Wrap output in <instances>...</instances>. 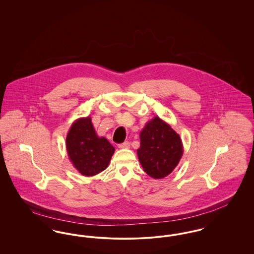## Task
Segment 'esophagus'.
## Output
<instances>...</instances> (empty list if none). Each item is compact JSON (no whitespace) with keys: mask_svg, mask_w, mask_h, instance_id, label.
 Here are the masks:
<instances>
[{"mask_svg":"<svg viewBox=\"0 0 254 254\" xmlns=\"http://www.w3.org/2000/svg\"><path fill=\"white\" fill-rule=\"evenodd\" d=\"M119 148H129L130 147V143L129 142H125L123 144L118 145Z\"/></svg>","mask_w":254,"mask_h":254,"instance_id":"esophagus-1","label":"esophagus"}]
</instances>
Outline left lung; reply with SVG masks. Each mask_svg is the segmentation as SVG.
<instances>
[{"instance_id":"obj_1","label":"left lung","mask_w":254,"mask_h":254,"mask_svg":"<svg viewBox=\"0 0 254 254\" xmlns=\"http://www.w3.org/2000/svg\"><path fill=\"white\" fill-rule=\"evenodd\" d=\"M141 145L137 154L147 175L162 179L179 164L184 148L181 138L169 124L155 116L140 132Z\"/></svg>"}]
</instances>
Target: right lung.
Segmentation results:
<instances>
[{
  "instance_id": "right-lung-1",
  "label": "right lung",
  "mask_w": 254,
  "mask_h": 254,
  "mask_svg": "<svg viewBox=\"0 0 254 254\" xmlns=\"http://www.w3.org/2000/svg\"><path fill=\"white\" fill-rule=\"evenodd\" d=\"M65 146L73 167L84 176H94L109 167L115 148L105 137H99L89 116L73 123Z\"/></svg>"
}]
</instances>
